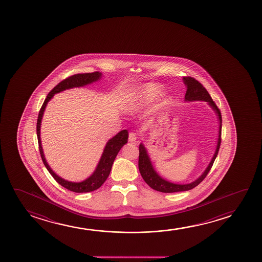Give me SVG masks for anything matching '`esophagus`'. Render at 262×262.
I'll list each match as a JSON object with an SVG mask.
<instances>
[{"mask_svg": "<svg viewBox=\"0 0 262 262\" xmlns=\"http://www.w3.org/2000/svg\"><path fill=\"white\" fill-rule=\"evenodd\" d=\"M137 140V135L135 133H130L129 134V141L130 142H134Z\"/></svg>", "mask_w": 262, "mask_h": 262, "instance_id": "34e87169", "label": "esophagus"}]
</instances>
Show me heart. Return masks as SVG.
<instances>
[{
    "label": "heart",
    "mask_w": 262,
    "mask_h": 262,
    "mask_svg": "<svg viewBox=\"0 0 262 262\" xmlns=\"http://www.w3.org/2000/svg\"><path fill=\"white\" fill-rule=\"evenodd\" d=\"M162 93L163 89L156 84L142 86L133 97L126 101L125 104L123 105V110L129 114L135 113L146 106L147 104H149Z\"/></svg>",
    "instance_id": "heart-1"
}]
</instances>
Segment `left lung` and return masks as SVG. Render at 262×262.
I'll list each match as a JSON object with an SVG mask.
<instances>
[{
	"instance_id": "8db88e82",
	"label": "left lung",
	"mask_w": 262,
	"mask_h": 262,
	"mask_svg": "<svg viewBox=\"0 0 262 262\" xmlns=\"http://www.w3.org/2000/svg\"><path fill=\"white\" fill-rule=\"evenodd\" d=\"M183 83L186 86V94H185V102H194V101H205L208 103V105L215 112V115L217 116L219 122V137L216 141V147H215V153L212 157L211 160L209 162L207 168L205 169L204 172L201 173V176L197 179L190 183H172L167 180L164 179L162 176L158 174V172L155 170L154 166L152 165L150 157L147 153V149L143 143L140 144V156H139V169L140 172L144 181L146 182L148 186L152 189L165 192V193H172V192H178V191H185L193 189L194 187L197 186L205 179L209 170L211 169L213 163L215 161V158L219 153L220 143H221V129H222V117L221 113L219 111V108L215 105L214 101L212 100L211 97L209 96L207 90L204 86L201 85L198 80L190 78V77H183Z\"/></svg>"
}]
</instances>
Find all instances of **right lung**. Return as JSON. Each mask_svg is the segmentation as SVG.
<instances>
[{"mask_svg": "<svg viewBox=\"0 0 262 262\" xmlns=\"http://www.w3.org/2000/svg\"><path fill=\"white\" fill-rule=\"evenodd\" d=\"M102 76L103 74L98 72H92V73H81V74H75L72 77H69L68 79L62 80L61 82L58 84L57 86H54V89L51 90L49 94L47 95V98L43 102L42 107L40 109L37 122H36V134H37V140H38V145H39L40 155H41V158L43 160V165L47 167L48 172H50L51 176L54 177V180L59 184H61V186L64 187L67 190H72V191L78 192V193L90 192V191L97 190L105 182V180L107 179L116 156L118 154L119 151L121 150V148L128 142V137H129L128 130L122 129L115 136L108 140L107 143L104 147V151H103V154L101 156L100 160L98 162L93 173L82 182L76 183V182H70V181H67V180L63 179L57 176L47 164L45 155H43V147L41 144V138H40L41 122H42L43 112L46 110L47 104L54 97L55 94L60 93L66 90L85 86L86 85H90L92 83L97 82L102 78Z\"/></svg>", "mask_w": 262, "mask_h": 262, "instance_id": "add662e5", "label": "right lung"}]
</instances>
